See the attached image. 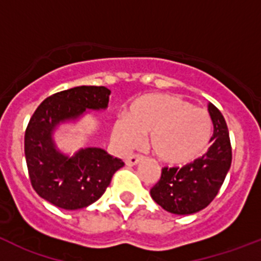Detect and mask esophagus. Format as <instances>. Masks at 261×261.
<instances>
[{"instance_id":"34e87169","label":"esophagus","mask_w":261,"mask_h":261,"mask_svg":"<svg viewBox=\"0 0 261 261\" xmlns=\"http://www.w3.org/2000/svg\"><path fill=\"white\" fill-rule=\"evenodd\" d=\"M142 156L141 155H130L125 159V165L126 166H136L137 163H140L142 161Z\"/></svg>"}]
</instances>
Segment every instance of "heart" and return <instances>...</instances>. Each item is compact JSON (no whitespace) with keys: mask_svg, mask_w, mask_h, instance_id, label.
<instances>
[{"mask_svg":"<svg viewBox=\"0 0 261 261\" xmlns=\"http://www.w3.org/2000/svg\"><path fill=\"white\" fill-rule=\"evenodd\" d=\"M149 136L154 155L170 166L193 162L208 149L213 123L208 111L168 94H150L136 99L112 126V137L123 150L142 144Z\"/></svg>","mask_w":261,"mask_h":261,"instance_id":"1","label":"heart"}]
</instances>
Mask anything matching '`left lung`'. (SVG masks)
<instances>
[{
    "mask_svg": "<svg viewBox=\"0 0 261 261\" xmlns=\"http://www.w3.org/2000/svg\"><path fill=\"white\" fill-rule=\"evenodd\" d=\"M213 121V137L208 151L184 167H165L150 190L151 199L165 211L187 216L206 208L220 191L231 166L229 129L220 110L208 105Z\"/></svg>",
    "mask_w": 261,
    "mask_h": 261,
    "instance_id": "left-lung-1",
    "label": "left lung"
}]
</instances>
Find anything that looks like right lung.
I'll return each instance as SVG.
<instances>
[{
	"mask_svg": "<svg viewBox=\"0 0 261 261\" xmlns=\"http://www.w3.org/2000/svg\"><path fill=\"white\" fill-rule=\"evenodd\" d=\"M111 91L105 86H78L53 94L34 112L24 133L30 180L41 199L57 208L77 211L102 197L115 172L124 166L100 147L62 153L53 135L62 124L77 123L89 111H103Z\"/></svg>",
	"mask_w": 261,
	"mask_h": 261,
	"instance_id": "1",
	"label": "right lung"
}]
</instances>
